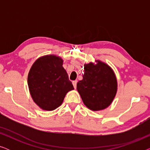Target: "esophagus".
<instances>
[{"label":"esophagus","mask_w":150,"mask_h":150,"mask_svg":"<svg viewBox=\"0 0 150 150\" xmlns=\"http://www.w3.org/2000/svg\"><path fill=\"white\" fill-rule=\"evenodd\" d=\"M72 84H73L74 87L76 89V85H77V81H74L72 82Z\"/></svg>","instance_id":"1"}]
</instances>
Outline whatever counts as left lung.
<instances>
[{"instance_id":"obj_1","label":"left lung","mask_w":150,"mask_h":150,"mask_svg":"<svg viewBox=\"0 0 150 150\" xmlns=\"http://www.w3.org/2000/svg\"><path fill=\"white\" fill-rule=\"evenodd\" d=\"M84 65L83 79L77 90L85 105L92 110H100L111 104L117 89L116 76L107 64L100 61Z\"/></svg>"}]
</instances>
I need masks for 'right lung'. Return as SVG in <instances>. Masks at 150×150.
<instances>
[{"instance_id":"1","label":"right lung","mask_w":150,"mask_h":150,"mask_svg":"<svg viewBox=\"0 0 150 150\" xmlns=\"http://www.w3.org/2000/svg\"><path fill=\"white\" fill-rule=\"evenodd\" d=\"M63 60L55 55L39 58L28 75V85L33 101L45 110H52L62 104L67 92L74 89L63 67Z\"/></svg>"}]
</instances>
